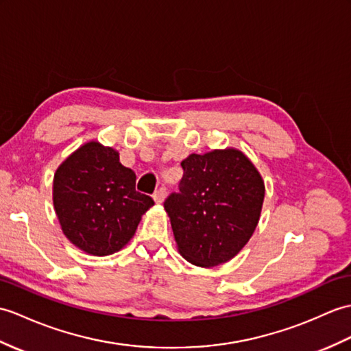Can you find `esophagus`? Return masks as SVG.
<instances>
[{"instance_id":"esophagus-1","label":"esophagus","mask_w":351,"mask_h":351,"mask_svg":"<svg viewBox=\"0 0 351 351\" xmlns=\"http://www.w3.org/2000/svg\"><path fill=\"white\" fill-rule=\"evenodd\" d=\"M165 199H166V189L165 186H160V189L154 193V200H156V203H162Z\"/></svg>"}]
</instances>
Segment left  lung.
<instances>
[{
	"label": "left lung",
	"instance_id": "left-lung-1",
	"mask_svg": "<svg viewBox=\"0 0 351 351\" xmlns=\"http://www.w3.org/2000/svg\"><path fill=\"white\" fill-rule=\"evenodd\" d=\"M181 166L179 193L165 202L178 250L195 266L229 262L256 230L263 179L245 154L233 148L191 154Z\"/></svg>",
	"mask_w": 351,
	"mask_h": 351
}]
</instances>
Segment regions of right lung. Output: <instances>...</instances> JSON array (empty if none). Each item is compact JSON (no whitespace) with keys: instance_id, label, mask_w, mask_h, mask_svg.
Here are the masks:
<instances>
[{"instance_id":"right-lung-1","label":"right lung","mask_w":351,"mask_h":351,"mask_svg":"<svg viewBox=\"0 0 351 351\" xmlns=\"http://www.w3.org/2000/svg\"><path fill=\"white\" fill-rule=\"evenodd\" d=\"M154 205L136 191V173L110 146L88 142L62 161L53 176V208L67 239L93 256H109L133 238Z\"/></svg>"}]
</instances>
